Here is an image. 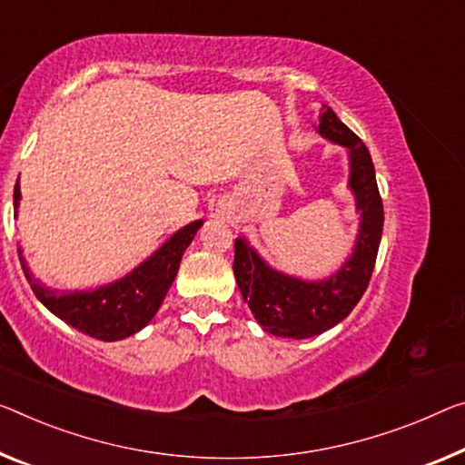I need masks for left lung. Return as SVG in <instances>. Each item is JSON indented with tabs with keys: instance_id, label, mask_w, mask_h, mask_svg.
Listing matches in <instances>:
<instances>
[{
	"instance_id": "obj_1",
	"label": "left lung",
	"mask_w": 465,
	"mask_h": 465,
	"mask_svg": "<svg viewBox=\"0 0 465 465\" xmlns=\"http://www.w3.org/2000/svg\"><path fill=\"white\" fill-rule=\"evenodd\" d=\"M318 133L349 152V189L361 213L353 253L326 281H302L270 268L249 242L234 239V278L249 310L263 331L276 337L310 339L337 326L351 313L368 289L382 237L384 210L368 147L351 128L326 108Z\"/></svg>"
}]
</instances>
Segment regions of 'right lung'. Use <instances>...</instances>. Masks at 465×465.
I'll return each mask as SVG.
<instances>
[{
  "instance_id": "add662e5",
  "label": "right lung",
  "mask_w": 465,
  "mask_h": 465,
  "mask_svg": "<svg viewBox=\"0 0 465 465\" xmlns=\"http://www.w3.org/2000/svg\"><path fill=\"white\" fill-rule=\"evenodd\" d=\"M18 205L20 187L16 183L14 187V212L16 213ZM202 224V220H195V223L183 226L131 274L95 291L60 292L47 289L28 272L23 255H20V263H23L25 276L31 282L33 292L54 316L93 339L120 341L152 322L168 289L173 287L184 249L191 245Z\"/></svg>"
}]
</instances>
